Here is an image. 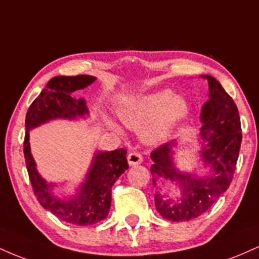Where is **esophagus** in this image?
<instances>
[{"mask_svg":"<svg viewBox=\"0 0 259 259\" xmlns=\"http://www.w3.org/2000/svg\"><path fill=\"white\" fill-rule=\"evenodd\" d=\"M142 162V156L139 152H130L127 154V163L130 165H138L141 164Z\"/></svg>","mask_w":259,"mask_h":259,"instance_id":"esophagus-1","label":"esophagus"}]
</instances>
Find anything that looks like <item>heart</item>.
Returning <instances> with one entry per match:
<instances>
[{"instance_id": "obj_1", "label": "heart", "mask_w": 259, "mask_h": 259, "mask_svg": "<svg viewBox=\"0 0 259 259\" xmlns=\"http://www.w3.org/2000/svg\"><path fill=\"white\" fill-rule=\"evenodd\" d=\"M189 114V105L183 96L170 90H159L126 101L119 108V118L130 129H140L144 141L154 144L163 140ZM112 127L119 126L109 121Z\"/></svg>"}]
</instances>
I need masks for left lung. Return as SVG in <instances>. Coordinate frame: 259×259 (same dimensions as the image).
I'll return each instance as SVG.
<instances>
[{
  "label": "left lung",
  "mask_w": 259,
  "mask_h": 259,
  "mask_svg": "<svg viewBox=\"0 0 259 259\" xmlns=\"http://www.w3.org/2000/svg\"><path fill=\"white\" fill-rule=\"evenodd\" d=\"M209 86V100L201 111V162L210 169L207 177L181 173L173 163V148L177 142L170 141L152 151L151 173L153 185L162 179L175 183L180 187V200H164L157 192L154 204L163 218L171 222H185L206 213L219 196L230 185L236 168L241 146V123L234 100L223 89L221 82L210 75H201Z\"/></svg>",
  "instance_id": "obj_1"
}]
</instances>
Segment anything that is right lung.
<instances>
[{"label": "right lung", "mask_w": 259, "mask_h": 259, "mask_svg": "<svg viewBox=\"0 0 259 259\" xmlns=\"http://www.w3.org/2000/svg\"><path fill=\"white\" fill-rule=\"evenodd\" d=\"M96 80L91 75L55 76L29 107L25 117L24 157L32 190L45 209L58 219L73 225H91L108 215L112 202V186L129 168L126 151H96L85 181L73 197H57L49 184L38 174L29 144V132L53 119H76L89 114L84 99L75 100L72 94Z\"/></svg>", "instance_id": "obj_1"}]
</instances>
